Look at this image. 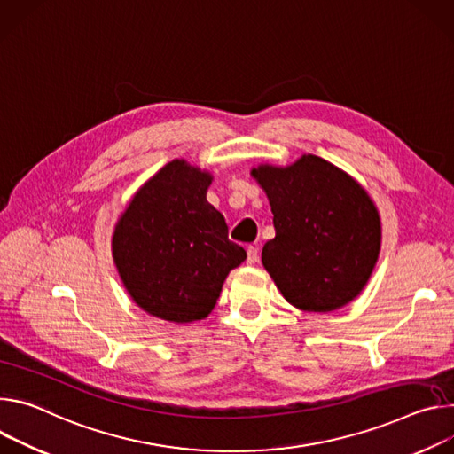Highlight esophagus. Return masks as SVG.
I'll list each match as a JSON object with an SVG mask.
<instances>
[{
	"label": "esophagus",
	"instance_id": "esophagus-1",
	"mask_svg": "<svg viewBox=\"0 0 454 454\" xmlns=\"http://www.w3.org/2000/svg\"><path fill=\"white\" fill-rule=\"evenodd\" d=\"M258 258H260V253H258V248L256 247H247V263L248 265H254L256 262H258Z\"/></svg>",
	"mask_w": 454,
	"mask_h": 454
}]
</instances>
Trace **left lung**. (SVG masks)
Returning <instances> with one entry per match:
<instances>
[{"label":"left lung","instance_id":"obj_1","mask_svg":"<svg viewBox=\"0 0 454 454\" xmlns=\"http://www.w3.org/2000/svg\"><path fill=\"white\" fill-rule=\"evenodd\" d=\"M267 192L276 236L262 262L299 310L332 312L366 286L380 253V216L366 189L316 155L250 171Z\"/></svg>","mask_w":454,"mask_h":454}]
</instances>
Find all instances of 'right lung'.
I'll use <instances>...</instances> for the list:
<instances>
[{"label": "right lung", "instance_id": "add662e5", "mask_svg": "<svg viewBox=\"0 0 454 454\" xmlns=\"http://www.w3.org/2000/svg\"><path fill=\"white\" fill-rule=\"evenodd\" d=\"M211 182L209 171L176 159L135 192L115 225L114 262L149 316L171 323L207 317L225 278L247 258L207 201Z\"/></svg>", "mask_w": 454, "mask_h": 454}]
</instances>
